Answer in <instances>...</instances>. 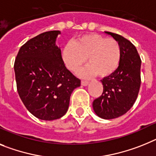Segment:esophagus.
Here are the masks:
<instances>
[{"label": "esophagus", "mask_w": 156, "mask_h": 156, "mask_svg": "<svg viewBox=\"0 0 156 156\" xmlns=\"http://www.w3.org/2000/svg\"><path fill=\"white\" fill-rule=\"evenodd\" d=\"M81 83H82V86H87V85L89 84V82H87V81H84V80H82V82H81Z\"/></svg>", "instance_id": "1"}]
</instances>
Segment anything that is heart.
Instances as JSON below:
<instances>
[{"label": "heart", "mask_w": 156, "mask_h": 156, "mask_svg": "<svg viewBox=\"0 0 156 156\" xmlns=\"http://www.w3.org/2000/svg\"><path fill=\"white\" fill-rule=\"evenodd\" d=\"M120 55L118 42L98 34L79 36L73 44H66L62 51L65 66L73 72L78 71L88 58L90 65L81 71L83 77L97 74L100 77L110 75L118 67Z\"/></svg>", "instance_id": "b5f03b06"}]
</instances>
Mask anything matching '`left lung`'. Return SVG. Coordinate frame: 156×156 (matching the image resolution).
Listing matches in <instances>:
<instances>
[{
  "label": "left lung",
  "instance_id": "8db88e82",
  "mask_svg": "<svg viewBox=\"0 0 156 156\" xmlns=\"http://www.w3.org/2000/svg\"><path fill=\"white\" fill-rule=\"evenodd\" d=\"M105 33L118 42L121 55L117 69L101 80L103 93L94 101L93 108L97 116L109 120L126 113L136 100L141 83V59L136 47L129 40L118 34Z\"/></svg>",
  "mask_w": 156,
  "mask_h": 156
}]
</instances>
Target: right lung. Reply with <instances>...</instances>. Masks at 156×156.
I'll return each instance as SVG.
<instances>
[{
  "mask_svg": "<svg viewBox=\"0 0 156 156\" xmlns=\"http://www.w3.org/2000/svg\"><path fill=\"white\" fill-rule=\"evenodd\" d=\"M60 31L38 35L22 46L14 63L19 96L37 118L53 120L66 114L70 98L81 80L65 66L56 45Z\"/></svg>",
  "mask_w": 156,
  "mask_h": 156,
  "instance_id": "1",
  "label": "right lung"
}]
</instances>
